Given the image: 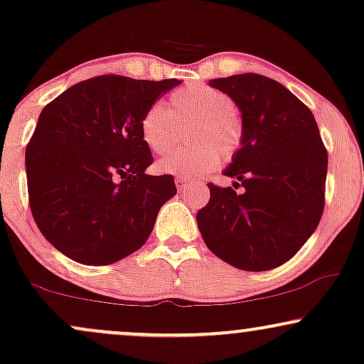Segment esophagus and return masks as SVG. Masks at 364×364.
Instances as JSON below:
<instances>
[{
  "label": "esophagus",
  "instance_id": "obj_1",
  "mask_svg": "<svg viewBox=\"0 0 364 364\" xmlns=\"http://www.w3.org/2000/svg\"><path fill=\"white\" fill-rule=\"evenodd\" d=\"M187 183H188V178H187V177H182V176L176 177V186H177L178 191H182V188H186Z\"/></svg>",
  "mask_w": 364,
  "mask_h": 364
}]
</instances>
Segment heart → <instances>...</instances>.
Here are the masks:
<instances>
[{
	"instance_id": "obj_1",
	"label": "heart",
	"mask_w": 364,
	"mask_h": 364,
	"mask_svg": "<svg viewBox=\"0 0 364 364\" xmlns=\"http://www.w3.org/2000/svg\"><path fill=\"white\" fill-rule=\"evenodd\" d=\"M171 111L152 104L144 112L141 134L152 152L162 154L176 142L178 126L191 122L187 146L168 152L157 162L166 173L205 176L232 159L245 141V124L232 97L207 84H188L168 96Z\"/></svg>"
}]
</instances>
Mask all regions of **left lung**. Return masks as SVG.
I'll return each mask as SVG.
<instances>
[{"label":"left lung","mask_w":364,"mask_h":364,"mask_svg":"<svg viewBox=\"0 0 364 364\" xmlns=\"http://www.w3.org/2000/svg\"><path fill=\"white\" fill-rule=\"evenodd\" d=\"M240 109L245 141L223 176L244 192L207 183L210 200L197 212L208 250L247 272L290 260L315 232L325 208L328 152L310 109L262 74L208 81Z\"/></svg>","instance_id":"left-lung-1"}]
</instances>
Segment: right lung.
I'll return each instance as SVG.
<instances>
[{
    "mask_svg": "<svg viewBox=\"0 0 364 364\" xmlns=\"http://www.w3.org/2000/svg\"><path fill=\"white\" fill-rule=\"evenodd\" d=\"M177 79L104 74L74 84L39 114L26 147L29 207L44 238L82 265H111L139 250L177 193L149 176L144 112Z\"/></svg>",
    "mask_w": 364,
    "mask_h": 364,
    "instance_id": "obj_1",
    "label": "right lung"
}]
</instances>
